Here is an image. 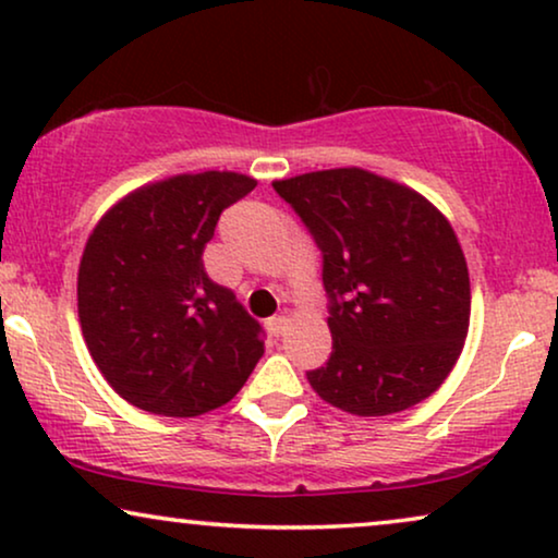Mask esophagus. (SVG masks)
I'll return each instance as SVG.
<instances>
[{
  "mask_svg": "<svg viewBox=\"0 0 558 558\" xmlns=\"http://www.w3.org/2000/svg\"><path fill=\"white\" fill-rule=\"evenodd\" d=\"M284 327H287V317H271L269 323H266V330H269L274 338H279V335L284 332Z\"/></svg>",
  "mask_w": 558,
  "mask_h": 558,
  "instance_id": "obj_1",
  "label": "esophagus"
}]
</instances>
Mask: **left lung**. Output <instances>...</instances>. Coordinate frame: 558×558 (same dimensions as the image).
I'll return each instance as SVG.
<instances>
[{
  "label": "left lung",
  "instance_id": "1",
  "mask_svg": "<svg viewBox=\"0 0 558 558\" xmlns=\"http://www.w3.org/2000/svg\"><path fill=\"white\" fill-rule=\"evenodd\" d=\"M323 251L332 353L307 380L355 416L429 399L470 327V274L449 220L401 182L361 167L277 180Z\"/></svg>",
  "mask_w": 558,
  "mask_h": 558
}]
</instances>
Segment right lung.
Instances as JSON below:
<instances>
[{
    "label": "right lung",
    "instance_id": "right-lung-1",
    "mask_svg": "<svg viewBox=\"0 0 558 558\" xmlns=\"http://www.w3.org/2000/svg\"><path fill=\"white\" fill-rule=\"evenodd\" d=\"M254 187L226 170L174 174L121 197L88 235L83 340L132 407L201 416L231 401L264 355L262 325L203 266L220 213Z\"/></svg>",
    "mask_w": 558,
    "mask_h": 558
}]
</instances>
